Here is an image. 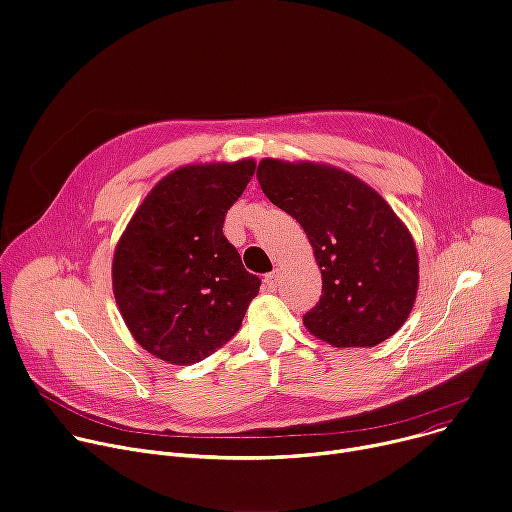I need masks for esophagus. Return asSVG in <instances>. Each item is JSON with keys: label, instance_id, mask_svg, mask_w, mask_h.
<instances>
[{"label": "esophagus", "instance_id": "esophagus-1", "mask_svg": "<svg viewBox=\"0 0 512 512\" xmlns=\"http://www.w3.org/2000/svg\"><path fill=\"white\" fill-rule=\"evenodd\" d=\"M265 284H267V288H277V284H280V271L277 269H273V271H269L267 275H265Z\"/></svg>", "mask_w": 512, "mask_h": 512}]
</instances>
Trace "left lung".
Returning a JSON list of instances; mask_svg holds the SVG:
<instances>
[{
  "label": "left lung",
  "mask_w": 512,
  "mask_h": 512,
  "mask_svg": "<svg viewBox=\"0 0 512 512\" xmlns=\"http://www.w3.org/2000/svg\"><path fill=\"white\" fill-rule=\"evenodd\" d=\"M271 204L300 222L322 275L304 327L333 347H374L406 322L418 292V253L406 224L365 181L316 161L263 159Z\"/></svg>",
  "instance_id": "8db88e82"
}]
</instances>
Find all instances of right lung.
Instances as JSON below:
<instances>
[{
    "mask_svg": "<svg viewBox=\"0 0 512 512\" xmlns=\"http://www.w3.org/2000/svg\"><path fill=\"white\" fill-rule=\"evenodd\" d=\"M253 173V159L177 167L126 224L112 290L128 331L151 355L198 363L241 329L259 277L243 267L222 224Z\"/></svg>",
    "mask_w": 512,
    "mask_h": 512,
    "instance_id": "right-lung-1",
    "label": "right lung"
}]
</instances>
